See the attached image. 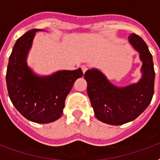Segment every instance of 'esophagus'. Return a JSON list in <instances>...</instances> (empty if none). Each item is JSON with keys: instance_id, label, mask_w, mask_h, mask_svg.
I'll return each mask as SVG.
<instances>
[{"instance_id": "esophagus-1", "label": "esophagus", "mask_w": 160, "mask_h": 160, "mask_svg": "<svg viewBox=\"0 0 160 160\" xmlns=\"http://www.w3.org/2000/svg\"><path fill=\"white\" fill-rule=\"evenodd\" d=\"M81 69H82V71H83V73H84V74H85V73L88 70V67L86 66V65H83L82 67H81Z\"/></svg>"}]
</instances>
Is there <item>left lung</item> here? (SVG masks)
I'll return each mask as SVG.
<instances>
[{"label":"left lung","mask_w":160,"mask_h":160,"mask_svg":"<svg viewBox=\"0 0 160 160\" xmlns=\"http://www.w3.org/2000/svg\"><path fill=\"white\" fill-rule=\"evenodd\" d=\"M129 41L139 51L143 61V76L137 84L118 88L94 69L87 70L84 75L95 117L105 124L120 125L134 120L149 106L154 95L155 72L151 53L144 40L136 34H130Z\"/></svg>","instance_id":"left-lung-1"}]
</instances>
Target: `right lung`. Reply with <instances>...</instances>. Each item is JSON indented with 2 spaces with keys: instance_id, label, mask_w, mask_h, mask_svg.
<instances>
[{
  "instance_id": "right-lung-1",
  "label": "right lung",
  "mask_w": 160,
  "mask_h": 160,
  "mask_svg": "<svg viewBox=\"0 0 160 160\" xmlns=\"http://www.w3.org/2000/svg\"><path fill=\"white\" fill-rule=\"evenodd\" d=\"M38 31L41 30L27 31L16 41L9 58L6 85L11 102L26 119L47 124L61 116L66 96L83 72L80 68L58 71L48 77L34 75L26 59Z\"/></svg>"
}]
</instances>
